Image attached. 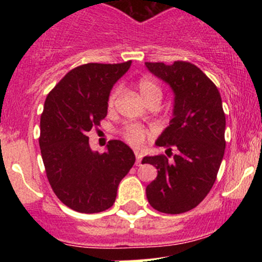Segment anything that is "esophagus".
<instances>
[{
	"mask_svg": "<svg viewBox=\"0 0 262 262\" xmlns=\"http://www.w3.org/2000/svg\"><path fill=\"white\" fill-rule=\"evenodd\" d=\"M134 153H136V165L139 166L142 162V153L139 152V150H136Z\"/></svg>",
	"mask_w": 262,
	"mask_h": 262,
	"instance_id": "34e87169",
	"label": "esophagus"
}]
</instances>
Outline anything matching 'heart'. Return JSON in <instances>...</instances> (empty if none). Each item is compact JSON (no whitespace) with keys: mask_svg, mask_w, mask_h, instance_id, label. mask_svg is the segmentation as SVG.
I'll list each match as a JSON object with an SVG mask.
<instances>
[{"mask_svg":"<svg viewBox=\"0 0 262 262\" xmlns=\"http://www.w3.org/2000/svg\"><path fill=\"white\" fill-rule=\"evenodd\" d=\"M138 90L141 92L142 97L146 102L149 101V100L155 99V97H162V90L161 87L156 83L152 78L149 77H143L138 81ZM119 90L114 89L112 92H110L109 97H107V107L109 109H113L116 104V100H118ZM124 139H125L128 143H130L132 146H141L143 144V142L146 141L148 132L146 128H143L142 125H138V124H126L124 125L123 130Z\"/></svg>","mask_w":262,"mask_h":262,"instance_id":"obj_1","label":"heart"}]
</instances>
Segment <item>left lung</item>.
Segmentation results:
<instances>
[{
	"mask_svg": "<svg viewBox=\"0 0 262 262\" xmlns=\"http://www.w3.org/2000/svg\"><path fill=\"white\" fill-rule=\"evenodd\" d=\"M150 73L173 91L170 125L156 144L178 153L172 161L166 156H146L142 163L157 168V178L146 189L150 207L166 214L194 209L215 182L224 156V115L218 89L195 64L178 60L173 64L146 62Z\"/></svg>",
	"mask_w": 262,
	"mask_h": 262,
	"instance_id": "1",
	"label": "left lung"
}]
</instances>
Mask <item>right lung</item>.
Returning <instances> with one entry per match:
<instances>
[{"mask_svg": "<svg viewBox=\"0 0 262 262\" xmlns=\"http://www.w3.org/2000/svg\"><path fill=\"white\" fill-rule=\"evenodd\" d=\"M130 64L73 68L44 102L39 146L47 178L58 199L76 212L100 213L113 207L121 179L136 162L133 150L121 141H110L100 155L87 137L106 116L110 91Z\"/></svg>", "mask_w": 262, "mask_h": 262, "instance_id": "add662e5", "label": "right lung"}]
</instances>
